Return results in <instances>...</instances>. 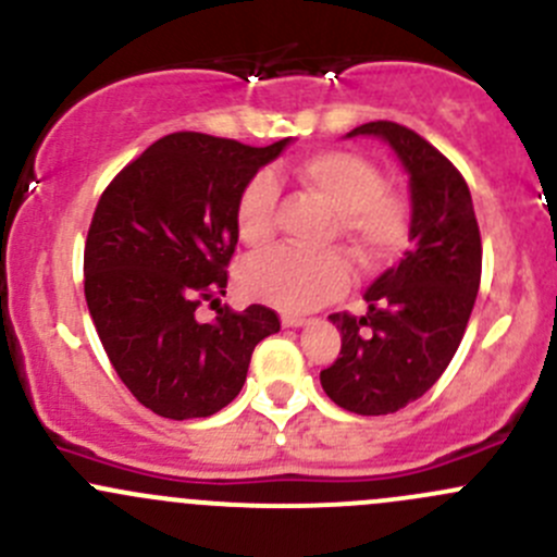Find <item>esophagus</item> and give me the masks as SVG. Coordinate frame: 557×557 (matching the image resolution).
<instances>
[{"mask_svg": "<svg viewBox=\"0 0 557 557\" xmlns=\"http://www.w3.org/2000/svg\"><path fill=\"white\" fill-rule=\"evenodd\" d=\"M280 323H283V329H301V325H307L310 320L299 318V314H283V318H280Z\"/></svg>", "mask_w": 557, "mask_h": 557, "instance_id": "obj_1", "label": "esophagus"}]
</instances>
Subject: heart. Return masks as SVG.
I'll return each mask as SVG.
<instances>
[{"label": "heart", "mask_w": 557, "mask_h": 557, "mask_svg": "<svg viewBox=\"0 0 557 557\" xmlns=\"http://www.w3.org/2000/svg\"><path fill=\"white\" fill-rule=\"evenodd\" d=\"M307 190L336 218V237L358 263H383L407 239V205L385 188L377 166L350 150L314 153L299 166ZM277 180L258 172L239 190L234 221L239 243L263 247L274 237ZM239 283L250 299L283 312H310L336 299L350 283V267L339 252H299L274 247L250 258L239 272Z\"/></svg>", "instance_id": "heart-1"}]
</instances>
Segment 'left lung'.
Masks as SVG:
<instances>
[{
	"label": "left lung",
	"instance_id": "left-lung-1",
	"mask_svg": "<svg viewBox=\"0 0 557 557\" xmlns=\"http://www.w3.org/2000/svg\"><path fill=\"white\" fill-rule=\"evenodd\" d=\"M409 177V250L367 288V314H331L339 358L320 372L325 396L356 414H391L423 396L453 361L482 274L480 226L466 180L412 128L372 121Z\"/></svg>",
	"mask_w": 557,
	"mask_h": 557
}]
</instances>
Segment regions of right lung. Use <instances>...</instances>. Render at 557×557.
Instances as JSON below:
<instances>
[{
	"label": "right lung",
	"mask_w": 557,
	"mask_h": 557,
	"mask_svg": "<svg viewBox=\"0 0 557 557\" xmlns=\"http://www.w3.org/2000/svg\"><path fill=\"white\" fill-rule=\"evenodd\" d=\"M288 145L170 134L99 199L83 261L88 312L117 377L161 418L221 412L243 391L258 342L280 331L269 307H226L207 323L196 307L226 296L239 190Z\"/></svg>",
	"instance_id": "right-lung-1"
}]
</instances>
